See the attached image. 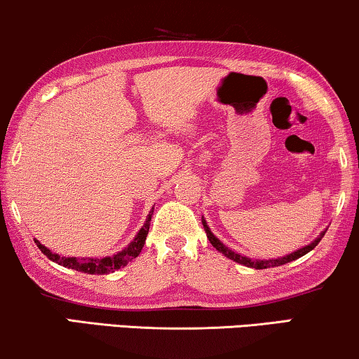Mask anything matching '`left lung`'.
<instances>
[{
  "label": "left lung",
  "mask_w": 359,
  "mask_h": 359,
  "mask_svg": "<svg viewBox=\"0 0 359 359\" xmlns=\"http://www.w3.org/2000/svg\"><path fill=\"white\" fill-rule=\"evenodd\" d=\"M201 224H203V228H205L206 237H208V241L211 242V245H213L216 250L221 252V254L228 257V259L237 262V264H241V265H244V266H249V269H255V270L273 269V266H280V265L290 264V262L296 260V259H299V257L306 255L307 252H311L312 249H314V247H316L317 244H319V242L322 241V237H324V236H325V232H327V229H325V231H322L320 234L317 236L316 239L311 242V244H307V245H304V247H301V249H297V250H294V252H291V254H287V255L278 257V259H249V257L237 254V252H234L232 249H229L228 245H224L223 242H221V241L218 239V237H216V236L213 234V232H211L208 223H206V221H205L203 218H201Z\"/></svg>",
  "instance_id": "obj_1"
}]
</instances>
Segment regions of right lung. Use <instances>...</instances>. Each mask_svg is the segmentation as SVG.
<instances>
[{
  "instance_id": "1",
  "label": "right lung",
  "mask_w": 359,
  "mask_h": 359,
  "mask_svg": "<svg viewBox=\"0 0 359 359\" xmlns=\"http://www.w3.org/2000/svg\"><path fill=\"white\" fill-rule=\"evenodd\" d=\"M154 213V208L149 211L148 218H146L143 228L138 231V234L135 236V239L130 242V244L122 249L117 254L114 255H107V257H63L58 255L52 252L50 249H47L43 244H40L37 239L35 244L40 250H42L43 255H47L52 262H57L58 265H63L65 269H72L76 271H83V273L88 275H107V273H114L115 270L123 269V266L128 265V262H131L136 257L140 255L141 249H143L144 242H146V236H148L149 231V221L151 216Z\"/></svg>"
}]
</instances>
